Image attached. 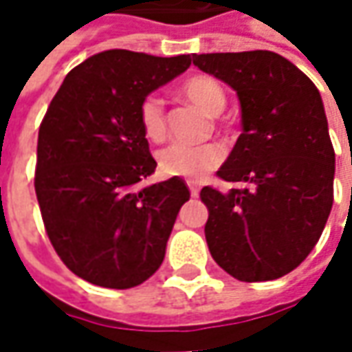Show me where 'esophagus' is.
I'll list each match as a JSON object with an SVG mask.
<instances>
[{
	"label": "esophagus",
	"mask_w": 352,
	"mask_h": 352,
	"mask_svg": "<svg viewBox=\"0 0 352 352\" xmlns=\"http://www.w3.org/2000/svg\"><path fill=\"white\" fill-rule=\"evenodd\" d=\"M188 188H190V194H192V197L199 196V188H197L196 182H188Z\"/></svg>",
	"instance_id": "obj_1"
}]
</instances>
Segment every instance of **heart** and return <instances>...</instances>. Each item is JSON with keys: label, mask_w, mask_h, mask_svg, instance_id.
I'll return each instance as SVG.
<instances>
[{"label": "heart", "mask_w": 352, "mask_h": 352, "mask_svg": "<svg viewBox=\"0 0 352 352\" xmlns=\"http://www.w3.org/2000/svg\"><path fill=\"white\" fill-rule=\"evenodd\" d=\"M182 94L208 113H219L225 105L221 86L210 76H194L182 84ZM139 121L148 141L160 142L166 137V111L160 96L151 94L139 105ZM225 151L217 142H174L158 153V170L164 176L201 180L208 172L219 166Z\"/></svg>", "instance_id": "obj_1"}]
</instances>
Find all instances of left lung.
<instances>
[{
  "label": "left lung",
  "mask_w": 352,
  "mask_h": 352,
  "mask_svg": "<svg viewBox=\"0 0 352 352\" xmlns=\"http://www.w3.org/2000/svg\"><path fill=\"white\" fill-rule=\"evenodd\" d=\"M194 64L235 89L243 125L217 170L243 188L199 194L211 256L241 282L276 280L304 263L331 213L335 151L319 89L270 50L194 54Z\"/></svg>",
  "instance_id": "8db88e82"
}]
</instances>
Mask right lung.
Segmentation results:
<instances>
[{"label": "right lung", "instance_id": "1", "mask_svg": "<svg viewBox=\"0 0 352 352\" xmlns=\"http://www.w3.org/2000/svg\"><path fill=\"white\" fill-rule=\"evenodd\" d=\"M190 64V54L103 50L70 70L48 105L34 192L56 254L89 284L127 290L164 261L190 190L182 178L137 188L156 168L139 105Z\"/></svg>", "mask_w": 352, "mask_h": 352}]
</instances>
